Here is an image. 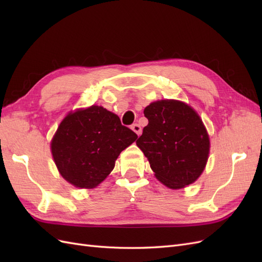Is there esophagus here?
Here are the masks:
<instances>
[{
  "label": "esophagus",
  "mask_w": 262,
  "mask_h": 262,
  "mask_svg": "<svg viewBox=\"0 0 262 262\" xmlns=\"http://www.w3.org/2000/svg\"><path fill=\"white\" fill-rule=\"evenodd\" d=\"M131 129L136 132L138 136H140V134L142 133V129H141V126H140V124H138V123H134V124H132L131 125Z\"/></svg>",
  "instance_id": "34e87169"
}]
</instances>
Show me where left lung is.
Wrapping results in <instances>:
<instances>
[{
  "label": "left lung",
  "mask_w": 262,
  "mask_h": 262,
  "mask_svg": "<svg viewBox=\"0 0 262 262\" xmlns=\"http://www.w3.org/2000/svg\"><path fill=\"white\" fill-rule=\"evenodd\" d=\"M148 124L137 145L162 184L171 189L195 181L208 161L210 141L200 117L177 100H160L144 109Z\"/></svg>",
  "instance_id": "left-lung-1"
}]
</instances>
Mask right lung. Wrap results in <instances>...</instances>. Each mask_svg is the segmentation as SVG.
Masks as SVG:
<instances>
[{
  "label": "right lung",
  "mask_w": 262,
  "mask_h": 262,
  "mask_svg": "<svg viewBox=\"0 0 262 262\" xmlns=\"http://www.w3.org/2000/svg\"><path fill=\"white\" fill-rule=\"evenodd\" d=\"M137 138L117 115L92 106L63 119L51 142V152L70 184L94 188L109 175L119 154Z\"/></svg>",
  "instance_id": "right-lung-1"
}]
</instances>
